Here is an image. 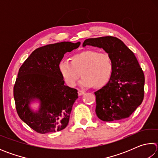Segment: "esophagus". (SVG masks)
<instances>
[{
  "mask_svg": "<svg viewBox=\"0 0 158 158\" xmlns=\"http://www.w3.org/2000/svg\"><path fill=\"white\" fill-rule=\"evenodd\" d=\"M84 94V91H83L81 90H78V95H82Z\"/></svg>",
  "mask_w": 158,
  "mask_h": 158,
  "instance_id": "1",
  "label": "esophagus"
}]
</instances>
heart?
Instances as JSON below:
<instances>
[{
	"mask_svg": "<svg viewBox=\"0 0 158 158\" xmlns=\"http://www.w3.org/2000/svg\"><path fill=\"white\" fill-rule=\"evenodd\" d=\"M58 68L64 82L69 87L77 84L81 74L82 85L101 89L110 81L114 63L111 55L107 52L85 49L72 56L70 62L61 60Z\"/></svg>",
	"mask_w": 158,
	"mask_h": 158,
	"instance_id": "heart-1",
	"label": "heart"
}]
</instances>
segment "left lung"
Returning <instances> with one entry per match:
<instances>
[{
	"label": "left lung",
	"mask_w": 158,
	"mask_h": 158,
	"mask_svg": "<svg viewBox=\"0 0 158 158\" xmlns=\"http://www.w3.org/2000/svg\"><path fill=\"white\" fill-rule=\"evenodd\" d=\"M102 48L111 55L114 71L110 81L95 92V112L103 121L126 118L143 100L145 77L134 53L121 40L112 36L85 40L83 47Z\"/></svg>",
	"instance_id": "left-lung-1"
}]
</instances>
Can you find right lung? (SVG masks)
<instances>
[{
  "instance_id": "obj_1",
  "label": "right lung",
  "mask_w": 158,
  "mask_h": 158,
  "mask_svg": "<svg viewBox=\"0 0 158 158\" xmlns=\"http://www.w3.org/2000/svg\"><path fill=\"white\" fill-rule=\"evenodd\" d=\"M79 45V42H62L37 48L19 69L14 85L16 109L20 118L37 132H57L68 124L78 93L64 85L58 65L66 52ZM36 98L41 107L34 112L29 104Z\"/></svg>"
}]
</instances>
